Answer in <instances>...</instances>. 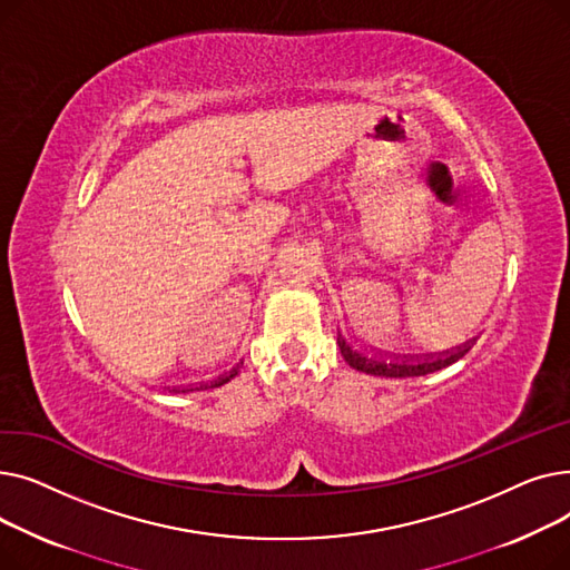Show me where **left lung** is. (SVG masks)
<instances>
[{"label":"left lung","instance_id":"left-lung-1","mask_svg":"<svg viewBox=\"0 0 570 570\" xmlns=\"http://www.w3.org/2000/svg\"><path fill=\"white\" fill-rule=\"evenodd\" d=\"M337 342H340L344 361H346L353 370L372 374V376H385V379H404V376H425V374H432V372H436V370H443V367H448V365L458 363L460 357L471 348L469 342H466L464 346H458V348L451 351V353H443V355H436V357L430 355V357H425V361H423V357H421V361H417V357H407V361L404 362L402 357L400 363H397V361L385 363V361H379V357H367L365 353H357L355 348H351V346L346 344V340H344L342 335H340Z\"/></svg>","mask_w":570,"mask_h":570}]
</instances>
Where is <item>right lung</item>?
<instances>
[{"mask_svg":"<svg viewBox=\"0 0 570 570\" xmlns=\"http://www.w3.org/2000/svg\"><path fill=\"white\" fill-rule=\"evenodd\" d=\"M237 374V367L233 370V372H228V374H224V376H219L217 381H209L207 385H200V387H196V391H203V387H219V385H224V383H228L233 376ZM187 391H189V387H187ZM191 391H194V387H191ZM185 393V391H183Z\"/></svg>","mask_w":570,"mask_h":570,"instance_id":"1","label":"right lung"}]
</instances>
